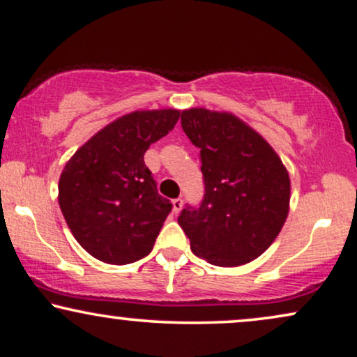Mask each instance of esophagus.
Here are the masks:
<instances>
[{
	"label": "esophagus",
	"instance_id": "1",
	"mask_svg": "<svg viewBox=\"0 0 357 357\" xmlns=\"http://www.w3.org/2000/svg\"><path fill=\"white\" fill-rule=\"evenodd\" d=\"M182 206H183V200L182 199H175V200H172V210H174V213L177 215L180 210H182Z\"/></svg>",
	"mask_w": 357,
	"mask_h": 357
}]
</instances>
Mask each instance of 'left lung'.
Wrapping results in <instances>:
<instances>
[{
    "label": "left lung",
    "mask_w": 357,
    "mask_h": 357,
    "mask_svg": "<svg viewBox=\"0 0 357 357\" xmlns=\"http://www.w3.org/2000/svg\"><path fill=\"white\" fill-rule=\"evenodd\" d=\"M182 129L200 149L205 195L178 225L197 257L240 266L265 253L289 212L291 182L278 153L231 112L185 109Z\"/></svg>",
    "instance_id": "obj_1"
}]
</instances>
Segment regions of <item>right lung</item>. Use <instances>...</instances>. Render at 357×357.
Here are the masks:
<instances>
[{"label":"right lung","mask_w":357,"mask_h":357,"mask_svg":"<svg viewBox=\"0 0 357 357\" xmlns=\"http://www.w3.org/2000/svg\"><path fill=\"white\" fill-rule=\"evenodd\" d=\"M177 109L134 111L94 134L59 177L61 212L87 253L109 265L147 257L172 204L158 195L144 153L174 129Z\"/></svg>","instance_id":"add662e5"}]
</instances>
